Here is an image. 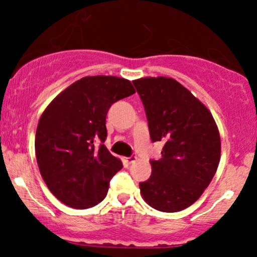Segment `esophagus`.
<instances>
[{
    "mask_svg": "<svg viewBox=\"0 0 257 257\" xmlns=\"http://www.w3.org/2000/svg\"><path fill=\"white\" fill-rule=\"evenodd\" d=\"M135 161H137V155H132L131 157H126V158H124V162H125V163H128V164L134 163Z\"/></svg>",
    "mask_w": 257,
    "mask_h": 257,
    "instance_id": "1",
    "label": "esophagus"
}]
</instances>
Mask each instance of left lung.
Masks as SVG:
<instances>
[{"label":"left lung","mask_w":257,"mask_h":257,"mask_svg":"<svg viewBox=\"0 0 257 257\" xmlns=\"http://www.w3.org/2000/svg\"><path fill=\"white\" fill-rule=\"evenodd\" d=\"M145 107L150 137L162 141V158L150 161L152 174L140 182L145 202L176 213L192 205L213 180L221 155L219 129L210 111L169 77L133 81Z\"/></svg>","instance_id":"left-lung-1"}]
</instances>
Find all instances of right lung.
Here are the masks:
<instances>
[{
    "mask_svg": "<svg viewBox=\"0 0 257 257\" xmlns=\"http://www.w3.org/2000/svg\"><path fill=\"white\" fill-rule=\"evenodd\" d=\"M134 93L128 79L89 76L47 106L38 120L35 151L47 187L64 204L87 209L106 197L110 180L123 167L102 144L106 114L113 102Z\"/></svg>",
    "mask_w": 257,
    "mask_h": 257,
    "instance_id": "1",
    "label": "right lung"
}]
</instances>
